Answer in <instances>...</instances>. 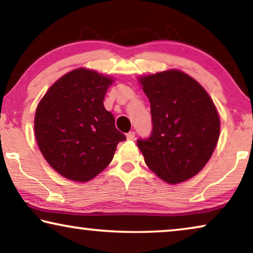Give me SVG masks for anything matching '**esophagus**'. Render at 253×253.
Wrapping results in <instances>:
<instances>
[{
  "instance_id": "1",
  "label": "esophagus",
  "mask_w": 253,
  "mask_h": 253,
  "mask_svg": "<svg viewBox=\"0 0 253 253\" xmlns=\"http://www.w3.org/2000/svg\"><path fill=\"white\" fill-rule=\"evenodd\" d=\"M134 134H136V133H134V131H130V132H127L126 133V139L127 140H132L134 138Z\"/></svg>"
}]
</instances>
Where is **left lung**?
<instances>
[{
    "instance_id": "left-lung-1",
    "label": "left lung",
    "mask_w": 253,
    "mask_h": 253,
    "mask_svg": "<svg viewBox=\"0 0 253 253\" xmlns=\"http://www.w3.org/2000/svg\"><path fill=\"white\" fill-rule=\"evenodd\" d=\"M151 103L152 129L137 145L147 167L170 184L198 174L212 157L220 136V117L202 85L171 70L139 78Z\"/></svg>"
}]
</instances>
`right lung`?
Returning <instances> with one entry per match:
<instances>
[{
	"mask_svg": "<svg viewBox=\"0 0 253 253\" xmlns=\"http://www.w3.org/2000/svg\"><path fill=\"white\" fill-rule=\"evenodd\" d=\"M113 79L79 68L50 86L37 107L34 132L46 161L58 174L87 182L113 160L126 138L103 99Z\"/></svg>",
	"mask_w": 253,
	"mask_h": 253,
	"instance_id": "obj_1",
	"label": "right lung"
}]
</instances>
